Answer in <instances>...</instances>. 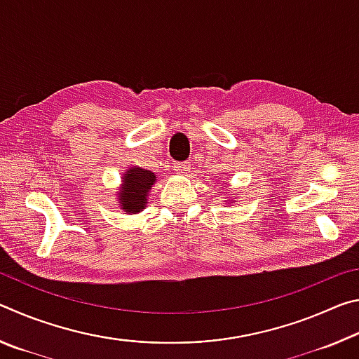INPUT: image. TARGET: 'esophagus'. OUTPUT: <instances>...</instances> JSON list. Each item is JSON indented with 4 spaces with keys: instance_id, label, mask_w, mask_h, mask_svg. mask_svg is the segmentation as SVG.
<instances>
[{
    "instance_id": "esophagus-1",
    "label": "esophagus",
    "mask_w": 359,
    "mask_h": 359,
    "mask_svg": "<svg viewBox=\"0 0 359 359\" xmlns=\"http://www.w3.org/2000/svg\"><path fill=\"white\" fill-rule=\"evenodd\" d=\"M174 171L179 172V174H187L190 171V165H188L187 161H182V163H174Z\"/></svg>"
}]
</instances>
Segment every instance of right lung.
Wrapping results in <instances>:
<instances>
[{
    "label": "right lung",
    "mask_w": 359,
    "mask_h": 359,
    "mask_svg": "<svg viewBox=\"0 0 359 359\" xmlns=\"http://www.w3.org/2000/svg\"><path fill=\"white\" fill-rule=\"evenodd\" d=\"M155 174L147 169L133 166L123 174V184L118 191V203L126 214H137L147 204L151 185L155 184Z\"/></svg>",
    "instance_id": "1"
}]
</instances>
